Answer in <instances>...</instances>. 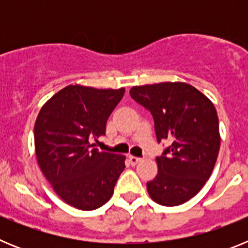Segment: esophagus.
Here are the masks:
<instances>
[{
	"mask_svg": "<svg viewBox=\"0 0 248 248\" xmlns=\"http://www.w3.org/2000/svg\"><path fill=\"white\" fill-rule=\"evenodd\" d=\"M140 160H141V159H140V157H138V156H133V155H130V156H129V163H130L131 165H137Z\"/></svg>",
	"mask_w": 248,
	"mask_h": 248,
	"instance_id": "esophagus-1",
	"label": "esophagus"
}]
</instances>
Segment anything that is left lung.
I'll return each instance as SVG.
<instances>
[{
  "label": "left lung",
  "mask_w": 248,
  "mask_h": 248,
  "mask_svg": "<svg viewBox=\"0 0 248 248\" xmlns=\"http://www.w3.org/2000/svg\"><path fill=\"white\" fill-rule=\"evenodd\" d=\"M130 95L153 115L157 143H170L156 157L157 175L146 184L150 198L164 206L189 201L209 180L220 150L214 104L180 82L133 87Z\"/></svg>",
  "instance_id": "1"
}]
</instances>
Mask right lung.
I'll return each instance as SVG.
<instances>
[{
  "label": "right lung",
  "instance_id": "obj_1",
  "mask_svg": "<svg viewBox=\"0 0 248 248\" xmlns=\"http://www.w3.org/2000/svg\"><path fill=\"white\" fill-rule=\"evenodd\" d=\"M125 89L68 85L54 94L34 124L39 168L58 196L83 211L104 205L114 192L125 156L94 148Z\"/></svg>",
  "mask_w": 248,
  "mask_h": 248
}]
</instances>
